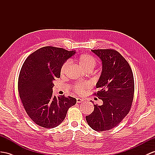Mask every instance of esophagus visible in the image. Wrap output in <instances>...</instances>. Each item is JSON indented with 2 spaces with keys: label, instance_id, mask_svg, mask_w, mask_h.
I'll return each instance as SVG.
<instances>
[{
  "label": "esophagus",
  "instance_id": "34e87169",
  "mask_svg": "<svg viewBox=\"0 0 155 155\" xmlns=\"http://www.w3.org/2000/svg\"><path fill=\"white\" fill-rule=\"evenodd\" d=\"M82 101H84V100H83V99L80 98V97L77 98V102L78 103V104H80V103H82Z\"/></svg>",
  "mask_w": 155,
  "mask_h": 155
}]
</instances>
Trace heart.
I'll return each instance as SVG.
<instances>
[{"label":"heart","instance_id":"heart-1","mask_svg":"<svg viewBox=\"0 0 155 155\" xmlns=\"http://www.w3.org/2000/svg\"><path fill=\"white\" fill-rule=\"evenodd\" d=\"M77 61L78 65L84 71L92 70L96 65V60L92 55L87 54H84L81 55L77 59ZM69 65V61H66L61 67V73L63 74ZM90 87L89 82H78L74 85V90L76 91L78 94H83L85 90L88 89Z\"/></svg>","mask_w":155,"mask_h":155}]
</instances>
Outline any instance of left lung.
<instances>
[{
	"mask_svg": "<svg viewBox=\"0 0 155 155\" xmlns=\"http://www.w3.org/2000/svg\"><path fill=\"white\" fill-rule=\"evenodd\" d=\"M92 51L102 63L96 84L99 91L95 94L103 104H94V111L86 117V120L93 130L103 132L114 128L129 113L134 99V76L128 63L117 51L100 49Z\"/></svg>",
	"mask_w": 155,
	"mask_h": 155,
	"instance_id": "1",
	"label": "left lung"
}]
</instances>
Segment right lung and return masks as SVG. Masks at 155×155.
Here are the masks:
<instances>
[{
  "label": "right lung",
  "instance_id": "1",
  "mask_svg": "<svg viewBox=\"0 0 155 155\" xmlns=\"http://www.w3.org/2000/svg\"><path fill=\"white\" fill-rule=\"evenodd\" d=\"M76 51L53 46L41 48L23 63L18 78V91L23 107L35 124L54 128L64 120L69 108L77 100L53 96V82L60 77L61 69Z\"/></svg>",
  "mask_w": 155,
  "mask_h": 155
}]
</instances>
